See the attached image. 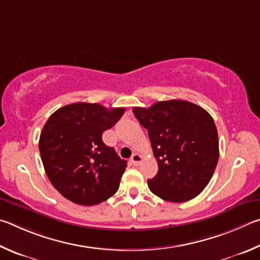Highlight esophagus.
<instances>
[{
    "instance_id": "1",
    "label": "esophagus",
    "mask_w": 260,
    "mask_h": 260,
    "mask_svg": "<svg viewBox=\"0 0 260 260\" xmlns=\"http://www.w3.org/2000/svg\"><path fill=\"white\" fill-rule=\"evenodd\" d=\"M131 163H133L134 166H139L140 165V162L143 161V157H142V155H139V154H134L133 155V157H131Z\"/></svg>"
}]
</instances>
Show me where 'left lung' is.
Instances as JSON below:
<instances>
[{"mask_svg":"<svg viewBox=\"0 0 260 260\" xmlns=\"http://www.w3.org/2000/svg\"><path fill=\"white\" fill-rule=\"evenodd\" d=\"M135 116L148 131L158 171L147 180L153 194L169 202H185L209 184L219 158L215 122L206 109L185 100L135 107Z\"/></svg>","mask_w":260,"mask_h":260,"instance_id":"left-lung-1","label":"left lung"}]
</instances>
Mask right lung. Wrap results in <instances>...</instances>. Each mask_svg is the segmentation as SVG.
<instances>
[{"label":"right lung","instance_id":"obj_1","mask_svg":"<svg viewBox=\"0 0 260 260\" xmlns=\"http://www.w3.org/2000/svg\"><path fill=\"white\" fill-rule=\"evenodd\" d=\"M125 108L75 103L48 118L39 148L45 174L63 198L94 206L113 197L126 161L104 144L102 136L120 120Z\"/></svg>","mask_w":260,"mask_h":260}]
</instances>
